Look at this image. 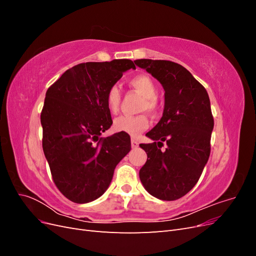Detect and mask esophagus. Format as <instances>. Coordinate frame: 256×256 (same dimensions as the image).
I'll use <instances>...</instances> for the list:
<instances>
[{
  "instance_id": "1",
  "label": "esophagus",
  "mask_w": 256,
  "mask_h": 256,
  "mask_svg": "<svg viewBox=\"0 0 256 256\" xmlns=\"http://www.w3.org/2000/svg\"><path fill=\"white\" fill-rule=\"evenodd\" d=\"M131 146H132V148H136V147L138 146V142L136 140H134V138H132V140H131Z\"/></svg>"
}]
</instances>
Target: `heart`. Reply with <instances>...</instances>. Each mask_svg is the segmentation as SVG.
<instances>
[{
    "label": "heart",
    "mask_w": 256,
    "mask_h": 256,
    "mask_svg": "<svg viewBox=\"0 0 256 256\" xmlns=\"http://www.w3.org/2000/svg\"><path fill=\"white\" fill-rule=\"evenodd\" d=\"M129 85L134 90L143 96L141 102V110H147L152 113L158 110V100H157V88L154 80L148 74H138L132 76L129 80ZM122 100V94L118 85H112L106 90V104L108 110L111 113H116L120 109ZM150 126V120L145 114L138 115H122L120 118L114 120L113 127L118 132H125L131 136H136L140 134L143 130Z\"/></svg>",
    "instance_id": "b5f03b06"
}]
</instances>
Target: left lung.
<instances>
[{
  "mask_svg": "<svg viewBox=\"0 0 256 256\" xmlns=\"http://www.w3.org/2000/svg\"><path fill=\"white\" fill-rule=\"evenodd\" d=\"M134 63L156 78L166 90L164 115L146 134L154 142L140 144L147 161L138 175L150 194L175 200L194 187L210 154V102L205 88L182 65L146 58ZM164 142L167 147L161 151Z\"/></svg>",
  "mask_w": 256,
  "mask_h": 256,
  "instance_id": "left-lung-1",
  "label": "left lung"
}]
</instances>
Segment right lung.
I'll return each mask as SVG.
<instances>
[{
  "label": "right lung",
  "mask_w": 256,
  "mask_h": 256,
  "mask_svg": "<svg viewBox=\"0 0 256 256\" xmlns=\"http://www.w3.org/2000/svg\"><path fill=\"white\" fill-rule=\"evenodd\" d=\"M130 68H136L131 60L81 63L46 92L40 114L44 154L54 184L74 203L102 196L116 166L131 150L126 134L100 138L112 125L106 90Z\"/></svg>",
  "instance_id": "obj_1"
}]
</instances>
